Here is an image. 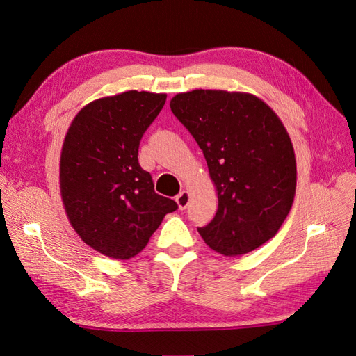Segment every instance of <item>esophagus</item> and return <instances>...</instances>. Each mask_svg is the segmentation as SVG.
Instances as JSON below:
<instances>
[{
    "label": "esophagus",
    "mask_w": 356,
    "mask_h": 356,
    "mask_svg": "<svg viewBox=\"0 0 356 356\" xmlns=\"http://www.w3.org/2000/svg\"><path fill=\"white\" fill-rule=\"evenodd\" d=\"M175 200L178 203L179 209H186L188 207V203H190V193L186 191V190H182L179 195L175 197Z\"/></svg>",
    "instance_id": "1"
}]
</instances>
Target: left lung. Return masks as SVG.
<instances>
[{"mask_svg":"<svg viewBox=\"0 0 356 356\" xmlns=\"http://www.w3.org/2000/svg\"><path fill=\"white\" fill-rule=\"evenodd\" d=\"M170 110L207 159L218 191L213 220L199 227L213 251L238 257L261 246L281 229L293 207L294 148L270 106L250 93H178Z\"/></svg>","mask_w":356,"mask_h":356,"instance_id":"8db88e82","label":"left lung"}]
</instances>
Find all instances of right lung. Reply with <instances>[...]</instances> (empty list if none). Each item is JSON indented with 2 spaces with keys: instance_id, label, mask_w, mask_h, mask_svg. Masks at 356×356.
I'll return each mask as SVG.
<instances>
[{
  "instance_id": "right-lung-1",
  "label": "right lung",
  "mask_w": 356,
  "mask_h": 356,
  "mask_svg": "<svg viewBox=\"0 0 356 356\" xmlns=\"http://www.w3.org/2000/svg\"><path fill=\"white\" fill-rule=\"evenodd\" d=\"M165 102V93L136 90L96 99L75 115L63 141V207L83 242L106 257H135L178 209L157 195L138 161L143 135Z\"/></svg>"
}]
</instances>
